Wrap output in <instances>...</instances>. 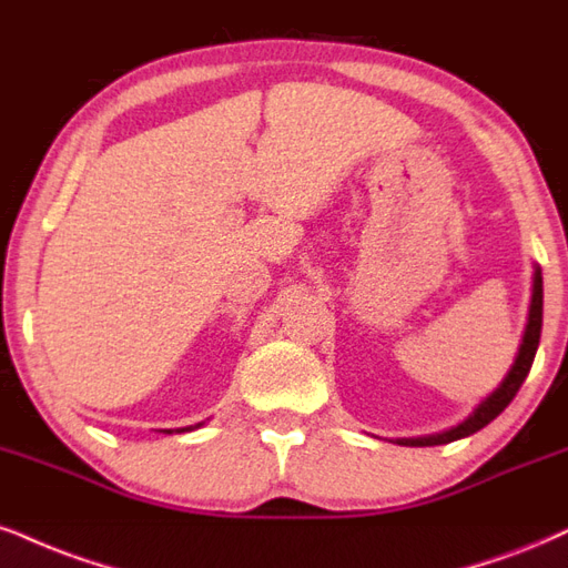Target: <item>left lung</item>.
<instances>
[{
  "label": "left lung",
  "mask_w": 568,
  "mask_h": 568,
  "mask_svg": "<svg viewBox=\"0 0 568 568\" xmlns=\"http://www.w3.org/2000/svg\"><path fill=\"white\" fill-rule=\"evenodd\" d=\"M539 333H542V270L535 266V275H531V302H529V317H526V327L521 344H518V354L510 365L508 375L503 378V384L491 392L487 399L481 402L474 413L468 415L466 420L457 423V426L447 428L442 434H432V436H418V439H396V444H405V447H434V444H449L455 439H463V436L476 434L479 428L487 426L503 413L505 407L514 402V396L518 394V388L526 381V375L531 371V362H535L537 346H539Z\"/></svg>",
  "instance_id": "obj_1"
}]
</instances>
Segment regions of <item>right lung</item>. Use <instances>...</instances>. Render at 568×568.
<instances>
[{
	"label": "right lung",
	"mask_w": 568,
	"mask_h": 568,
	"mask_svg": "<svg viewBox=\"0 0 568 568\" xmlns=\"http://www.w3.org/2000/svg\"><path fill=\"white\" fill-rule=\"evenodd\" d=\"M203 423H197V426H187V428H180V432H193V428H201ZM166 434H172V432H166Z\"/></svg>",
	"instance_id": "1"
}]
</instances>
